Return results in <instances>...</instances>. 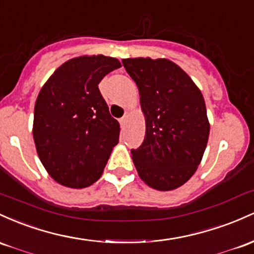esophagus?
Segmentation results:
<instances>
[{
	"instance_id": "1",
	"label": "esophagus",
	"mask_w": 254,
	"mask_h": 254,
	"mask_svg": "<svg viewBox=\"0 0 254 254\" xmlns=\"http://www.w3.org/2000/svg\"><path fill=\"white\" fill-rule=\"evenodd\" d=\"M127 122H128V118H127V115H125L124 118H121L120 119V124H121V126L122 127H125L127 125Z\"/></svg>"
}]
</instances>
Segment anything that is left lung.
Returning <instances> with one entry per match:
<instances>
[{
    "instance_id": "left-lung-1",
    "label": "left lung",
    "mask_w": 254,
    "mask_h": 254,
    "mask_svg": "<svg viewBox=\"0 0 254 254\" xmlns=\"http://www.w3.org/2000/svg\"><path fill=\"white\" fill-rule=\"evenodd\" d=\"M134 80L145 116V138L132 150L147 186L172 190L186 184L206 149L210 124L204 97L190 75L168 59L122 60Z\"/></svg>"
}]
</instances>
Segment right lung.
I'll return each mask as SVG.
<instances>
[{
    "mask_svg": "<svg viewBox=\"0 0 254 254\" xmlns=\"http://www.w3.org/2000/svg\"><path fill=\"white\" fill-rule=\"evenodd\" d=\"M120 67L110 56H78L60 65L39 91L33 140L45 170L62 186L84 189L96 182L119 142L120 124L98 84Z\"/></svg>",
    "mask_w": 254,
    "mask_h": 254,
    "instance_id": "obj_1",
    "label": "right lung"
}]
</instances>
